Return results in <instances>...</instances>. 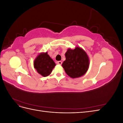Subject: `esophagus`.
I'll list each match as a JSON object with an SVG mask.
<instances>
[{
  "instance_id": "esophagus-1",
  "label": "esophagus",
  "mask_w": 123,
  "mask_h": 123,
  "mask_svg": "<svg viewBox=\"0 0 123 123\" xmlns=\"http://www.w3.org/2000/svg\"><path fill=\"white\" fill-rule=\"evenodd\" d=\"M57 64L58 65H61L62 64V62L61 61H58L57 62Z\"/></svg>"
}]
</instances>
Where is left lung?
Listing matches in <instances>:
<instances>
[{
    "label": "left lung",
    "instance_id": "obj_1",
    "mask_svg": "<svg viewBox=\"0 0 123 123\" xmlns=\"http://www.w3.org/2000/svg\"><path fill=\"white\" fill-rule=\"evenodd\" d=\"M65 56L66 60L62 64V67L70 77H80L87 72L90 60L87 53L82 48L80 47H76L74 49L69 48Z\"/></svg>",
    "mask_w": 123,
    "mask_h": 123
}]
</instances>
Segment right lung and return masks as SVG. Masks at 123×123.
I'll list each match as a JSON object with an SVG mask.
<instances>
[{"mask_svg": "<svg viewBox=\"0 0 123 123\" xmlns=\"http://www.w3.org/2000/svg\"><path fill=\"white\" fill-rule=\"evenodd\" d=\"M55 66V63L48 54L47 52L39 53L34 61V68L43 77L49 76Z\"/></svg>", "mask_w": 123, "mask_h": 123, "instance_id": "1", "label": "right lung"}]
</instances>
